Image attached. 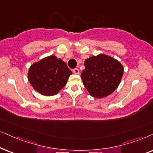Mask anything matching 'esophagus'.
<instances>
[{"label": "esophagus", "mask_w": 153, "mask_h": 153, "mask_svg": "<svg viewBox=\"0 0 153 153\" xmlns=\"http://www.w3.org/2000/svg\"><path fill=\"white\" fill-rule=\"evenodd\" d=\"M73 71L75 74H79V73H80V71H79L78 68H74Z\"/></svg>", "instance_id": "1"}]
</instances>
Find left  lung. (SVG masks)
<instances>
[{"mask_svg":"<svg viewBox=\"0 0 153 153\" xmlns=\"http://www.w3.org/2000/svg\"><path fill=\"white\" fill-rule=\"evenodd\" d=\"M81 73L83 85L94 98L108 96L117 88L123 75V65L115 59L100 54L85 61Z\"/></svg>","mask_w":153,"mask_h":153,"instance_id":"obj_1","label":"left lung"}]
</instances>
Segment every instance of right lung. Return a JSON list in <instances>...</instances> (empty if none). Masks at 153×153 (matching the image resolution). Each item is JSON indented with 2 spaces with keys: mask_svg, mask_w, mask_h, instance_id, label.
I'll list each match as a JSON object with an SVG mask.
<instances>
[{
  "mask_svg": "<svg viewBox=\"0 0 153 153\" xmlns=\"http://www.w3.org/2000/svg\"><path fill=\"white\" fill-rule=\"evenodd\" d=\"M72 71L66 64L51 55L33 64L28 69V79L33 89L45 96L55 95L67 83Z\"/></svg>",
  "mask_w": 153,
  "mask_h": 153,
  "instance_id": "add662e5",
  "label": "right lung"
}]
</instances>
